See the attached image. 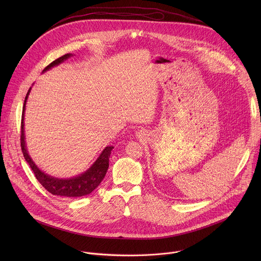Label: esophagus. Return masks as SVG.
Returning a JSON list of instances; mask_svg holds the SVG:
<instances>
[{
    "mask_svg": "<svg viewBox=\"0 0 261 261\" xmlns=\"http://www.w3.org/2000/svg\"><path fill=\"white\" fill-rule=\"evenodd\" d=\"M136 136H138V137L142 136V132H141V131H138V132H136Z\"/></svg>",
    "mask_w": 261,
    "mask_h": 261,
    "instance_id": "esophagus-1",
    "label": "esophagus"
}]
</instances>
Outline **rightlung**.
<instances>
[{"instance_id": "add662e5", "label": "right lung", "mask_w": 261, "mask_h": 261, "mask_svg": "<svg viewBox=\"0 0 261 261\" xmlns=\"http://www.w3.org/2000/svg\"><path fill=\"white\" fill-rule=\"evenodd\" d=\"M72 54L64 55L63 57L57 59L53 63H50L42 73L46 72L47 70H50L51 68L60 65L61 63L65 62L69 58H71ZM32 88L27 93L23 107H22V117H21V135H20V145L21 151L23 154V157L25 161L29 163L30 167L32 168L36 178L39 180V182L43 186V187L50 192L54 195L58 196H65V197H81L86 196L90 193H92L104 178L106 171L109 166V157L110 153L113 151L114 146L108 145L101 152L99 157L96 159V161L91 165L89 169H87L85 172L68 178H60L55 177L53 175H49L45 173L43 170H41L38 166L35 164L32 157L29 154L27 142H25V135H24V111H25V104L27 100L29 98V95L31 93Z\"/></svg>"}]
</instances>
